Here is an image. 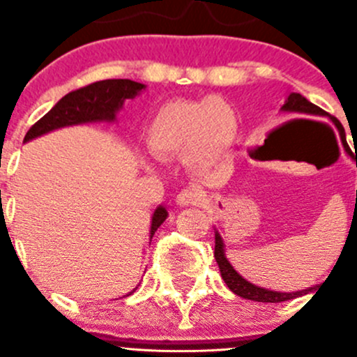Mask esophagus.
<instances>
[{
	"instance_id": "esophagus-1",
	"label": "esophagus",
	"mask_w": 357,
	"mask_h": 357,
	"mask_svg": "<svg viewBox=\"0 0 357 357\" xmlns=\"http://www.w3.org/2000/svg\"><path fill=\"white\" fill-rule=\"evenodd\" d=\"M205 191L202 188H196V185H189V188L182 189L178 195H176V204L182 205V207H188V205H202L205 202Z\"/></svg>"
}]
</instances>
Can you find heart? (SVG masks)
I'll return each mask as SVG.
<instances>
[{"instance_id":"obj_1","label":"heart","mask_w":357,"mask_h":357,"mask_svg":"<svg viewBox=\"0 0 357 357\" xmlns=\"http://www.w3.org/2000/svg\"><path fill=\"white\" fill-rule=\"evenodd\" d=\"M237 136V113L218 97L165 102L145 130L146 143L157 157L184 155L195 168H207L225 159L234 150Z\"/></svg>"}]
</instances>
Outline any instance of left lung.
Here are the masks:
<instances>
[{"mask_svg":"<svg viewBox=\"0 0 357 357\" xmlns=\"http://www.w3.org/2000/svg\"><path fill=\"white\" fill-rule=\"evenodd\" d=\"M281 111L283 113H292V114H305V116H312V119H324V116H328L333 123L336 126L340 132V138H342V145L345 149V152L351 155V149H349L347 142H345V130H343L342 123L328 114L324 109H320L319 106H315L313 102H310L306 97H303L301 93H290L287 97L285 104L281 106ZM356 166H357V155H356ZM214 257L215 261H218L219 271H221V276H223L225 283L228 285V289L231 290L234 294L237 296L244 297V299H250V301H257V303H281V301H289L294 299V297H299L303 294H310L312 290H315L317 287H310V289L305 290H297V292H276V290H269V289H264V287H258L250 283L248 280H244L237 271L231 267V264L228 261L227 255H225V244H223V238L219 235V231L215 230V248H214ZM322 287V285H320Z\"/></svg>","mask_w":357,"mask_h":357,"instance_id":"8db88e82","label":"left lung"}]
</instances>
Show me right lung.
Masks as SVG:
<instances>
[{"instance_id": "1", "label": "right lung", "mask_w": 357, "mask_h": 357, "mask_svg": "<svg viewBox=\"0 0 357 357\" xmlns=\"http://www.w3.org/2000/svg\"><path fill=\"white\" fill-rule=\"evenodd\" d=\"M145 84L136 83L130 79H106L97 81L88 86L70 91L61 97L49 113H45L31 129L26 132L24 143L44 136L51 130L61 129V127L83 126V123L96 122H114L116 113L122 109L127 99H134L139 91L145 90ZM168 218V211L165 205L153 211L152 221H150V238ZM134 292V290H132ZM130 292V294H132ZM127 294V296H130Z\"/></svg>"}]
</instances>
